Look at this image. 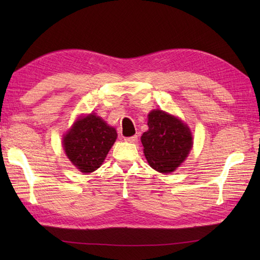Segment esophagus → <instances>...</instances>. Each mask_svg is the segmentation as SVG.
Masks as SVG:
<instances>
[{"label": "esophagus", "instance_id": "obj_1", "mask_svg": "<svg viewBox=\"0 0 260 260\" xmlns=\"http://www.w3.org/2000/svg\"><path fill=\"white\" fill-rule=\"evenodd\" d=\"M126 142H129V143H134L137 141V135L134 136H129V137H125L124 139Z\"/></svg>", "mask_w": 260, "mask_h": 260}]
</instances>
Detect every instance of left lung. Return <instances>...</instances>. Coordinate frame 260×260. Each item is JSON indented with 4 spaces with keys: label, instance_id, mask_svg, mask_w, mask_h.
<instances>
[{
    "label": "left lung",
    "instance_id": "left-lung-1",
    "mask_svg": "<svg viewBox=\"0 0 260 260\" xmlns=\"http://www.w3.org/2000/svg\"><path fill=\"white\" fill-rule=\"evenodd\" d=\"M148 131L142 135L144 154L151 167L171 173L184 161L192 147L189 127L163 110L148 114Z\"/></svg>",
    "mask_w": 260,
    "mask_h": 260
}]
</instances>
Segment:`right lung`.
I'll return each mask as SVG.
<instances>
[{"mask_svg": "<svg viewBox=\"0 0 260 260\" xmlns=\"http://www.w3.org/2000/svg\"><path fill=\"white\" fill-rule=\"evenodd\" d=\"M117 133L96 115H88L75 121L63 139L64 152L81 172L90 173L104 162Z\"/></svg>", "mask_w": 260, "mask_h": 260, "instance_id": "1", "label": "right lung"}]
</instances>
